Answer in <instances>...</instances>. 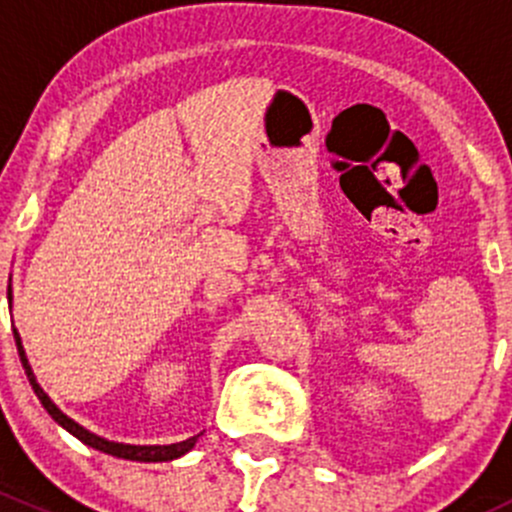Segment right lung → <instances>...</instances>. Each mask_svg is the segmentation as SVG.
I'll return each instance as SVG.
<instances>
[{
	"label": "right lung",
	"mask_w": 512,
	"mask_h": 512,
	"mask_svg": "<svg viewBox=\"0 0 512 512\" xmlns=\"http://www.w3.org/2000/svg\"><path fill=\"white\" fill-rule=\"evenodd\" d=\"M7 297H9V304H12V280H9ZM14 339H17L19 359H22V366H24V371H27V379H29V384H32L36 399L41 401V406H44V409L49 411V416L54 418V421L59 423L61 428H66V431H69L71 436H76L81 443H86V446L96 448V451H101V453H108V456L126 458V461L163 463V461H173V458L185 456V453H188L190 448L195 446V441H198L200 433H198V436H193V438H185V441H180V443H170V446H133V443H116V441H108V438L96 436V433H91L89 428L79 426V423H76L74 418L66 416L64 411H61L59 406H56L54 401L49 399V394H46V391L39 386V381H36V376H34V371H32V364H29L27 352H24V347H22V337H19L17 329H14Z\"/></svg>",
	"instance_id": "obj_1"
}]
</instances>
